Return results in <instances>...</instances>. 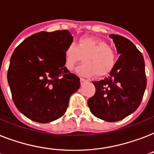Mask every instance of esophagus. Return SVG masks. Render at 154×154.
Masks as SVG:
<instances>
[{
	"label": "esophagus",
	"mask_w": 154,
	"mask_h": 154,
	"mask_svg": "<svg viewBox=\"0 0 154 154\" xmlns=\"http://www.w3.org/2000/svg\"><path fill=\"white\" fill-rule=\"evenodd\" d=\"M80 81H81V83H84V82H85V78H83V77H81V78H80Z\"/></svg>",
	"instance_id": "1"
}]
</instances>
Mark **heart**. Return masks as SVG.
<instances>
[{"label":"heart","mask_w":154,"mask_h":154,"mask_svg":"<svg viewBox=\"0 0 154 154\" xmlns=\"http://www.w3.org/2000/svg\"><path fill=\"white\" fill-rule=\"evenodd\" d=\"M84 57L85 64L78 72L85 77H103L111 72L116 64V52L105 41L82 37L77 44L69 43L64 50V66L72 71Z\"/></svg>","instance_id":"b5f03b06"}]
</instances>
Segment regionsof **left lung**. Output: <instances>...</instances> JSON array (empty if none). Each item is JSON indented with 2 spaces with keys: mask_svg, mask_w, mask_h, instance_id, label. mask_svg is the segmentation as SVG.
Instances as JSON below:
<instances>
[{
  "mask_svg": "<svg viewBox=\"0 0 154 154\" xmlns=\"http://www.w3.org/2000/svg\"><path fill=\"white\" fill-rule=\"evenodd\" d=\"M109 36L120 56L108 77L93 82L95 94L88 99V106L96 117L116 122L138 108L147 79L144 57L136 46L121 35L112 34Z\"/></svg>",
  "mask_w": 154,
  "mask_h": 154,
  "instance_id": "obj_1",
  "label": "left lung"
}]
</instances>
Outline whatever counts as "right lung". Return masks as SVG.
Listing matches in <instances>:
<instances>
[{"label": "right lung", "mask_w": 154, "mask_h": 154, "mask_svg": "<svg viewBox=\"0 0 154 154\" xmlns=\"http://www.w3.org/2000/svg\"><path fill=\"white\" fill-rule=\"evenodd\" d=\"M73 41L69 30L41 31L15 48L7 79L17 110L31 120L49 123L60 118L80 78L64 66V50Z\"/></svg>", "instance_id": "1"}]
</instances>
